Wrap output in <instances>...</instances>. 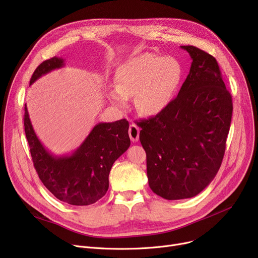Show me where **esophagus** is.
<instances>
[{"mask_svg": "<svg viewBox=\"0 0 258 258\" xmlns=\"http://www.w3.org/2000/svg\"><path fill=\"white\" fill-rule=\"evenodd\" d=\"M139 133H140V128L135 123L130 124L128 135H130V138L133 142H136L139 140Z\"/></svg>", "mask_w": 258, "mask_h": 258, "instance_id": "34e87169", "label": "esophagus"}]
</instances>
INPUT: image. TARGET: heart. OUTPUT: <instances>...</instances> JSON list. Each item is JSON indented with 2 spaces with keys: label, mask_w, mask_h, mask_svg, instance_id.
<instances>
[{
  "label": "heart",
  "mask_w": 258,
  "mask_h": 258,
  "mask_svg": "<svg viewBox=\"0 0 258 258\" xmlns=\"http://www.w3.org/2000/svg\"><path fill=\"white\" fill-rule=\"evenodd\" d=\"M183 77V68L173 57L143 53L122 63L116 71V88L107 93L110 101L120 110L135 95L138 112L157 116L171 102Z\"/></svg>",
  "instance_id": "1"
}]
</instances>
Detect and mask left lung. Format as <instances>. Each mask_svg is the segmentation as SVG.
<instances>
[{
	"label": "left lung",
	"instance_id": "8db88e82",
	"mask_svg": "<svg viewBox=\"0 0 258 258\" xmlns=\"http://www.w3.org/2000/svg\"><path fill=\"white\" fill-rule=\"evenodd\" d=\"M178 96L159 115L137 122L148 184L165 200L192 198L218 173L232 118V97L216 59L195 46Z\"/></svg>",
	"mask_w": 258,
	"mask_h": 258
}]
</instances>
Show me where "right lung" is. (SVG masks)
Segmentation results:
<instances>
[{
    "instance_id": "right-lung-1",
    "label": "right lung",
    "mask_w": 258,
    "mask_h": 258,
    "mask_svg": "<svg viewBox=\"0 0 258 258\" xmlns=\"http://www.w3.org/2000/svg\"><path fill=\"white\" fill-rule=\"evenodd\" d=\"M62 66L63 59L56 56L43 61L33 72L30 85ZM24 126L38 178L54 197L75 206L94 204L106 194L114 162L131 145L126 119L96 124L71 156L62 157H54L40 143L26 104Z\"/></svg>"
}]
</instances>
